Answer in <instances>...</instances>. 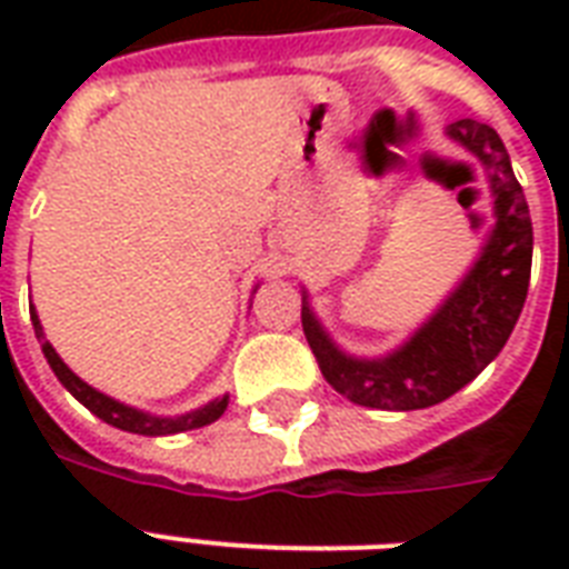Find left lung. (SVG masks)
<instances>
[{
	"instance_id": "1",
	"label": "left lung",
	"mask_w": 569,
	"mask_h": 569,
	"mask_svg": "<svg viewBox=\"0 0 569 569\" xmlns=\"http://www.w3.org/2000/svg\"><path fill=\"white\" fill-rule=\"evenodd\" d=\"M449 136L487 168L496 194V227L485 253L425 328L383 360L337 351L303 303L301 325L312 355L339 396L378 410H422L467 387L505 348L520 319L531 277V218L522 186L496 129L478 120L451 123Z\"/></svg>"
}]
</instances>
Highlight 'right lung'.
<instances>
[{
    "instance_id": "obj_1",
    "label": "right lung",
    "mask_w": 569,
    "mask_h": 569,
    "mask_svg": "<svg viewBox=\"0 0 569 569\" xmlns=\"http://www.w3.org/2000/svg\"><path fill=\"white\" fill-rule=\"evenodd\" d=\"M31 325H34V337H38L40 342V351H43V357H47V363L52 366L56 378L61 380V383L73 392V398H79V401H82L93 416H100L102 422L114 425V428H120V431L144 433V437L180 433V431H191V428H203V425L214 422V419L227 410V396L214 398L212 405L200 407V410H194V413L189 416H180V419H159V416L141 413V410H136V407L120 405V401H114V398L102 396V392H97L93 387H88L84 380H79L70 369H67L64 360L56 355V348L49 346L47 337H43V328H40L34 310H31Z\"/></svg>"
}]
</instances>
